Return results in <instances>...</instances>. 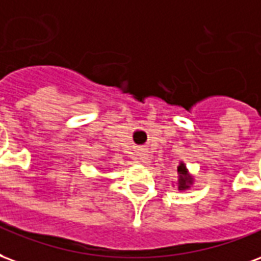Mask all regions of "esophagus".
Here are the masks:
<instances>
[{
    "label": "esophagus",
    "mask_w": 261,
    "mask_h": 261,
    "mask_svg": "<svg viewBox=\"0 0 261 261\" xmlns=\"http://www.w3.org/2000/svg\"><path fill=\"white\" fill-rule=\"evenodd\" d=\"M146 155H147V154H144V153L140 154V160H142V161H144V160H146Z\"/></svg>",
    "instance_id": "34e87169"
}]
</instances>
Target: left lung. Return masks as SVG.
<instances>
[{
    "label": "left lung",
    "instance_id": "1",
    "mask_svg": "<svg viewBox=\"0 0 261 261\" xmlns=\"http://www.w3.org/2000/svg\"><path fill=\"white\" fill-rule=\"evenodd\" d=\"M178 172H179V191H184L186 188H189V182H191V178L186 175V170H185V165L180 164L178 167Z\"/></svg>",
    "mask_w": 261,
    "mask_h": 261
}]
</instances>
